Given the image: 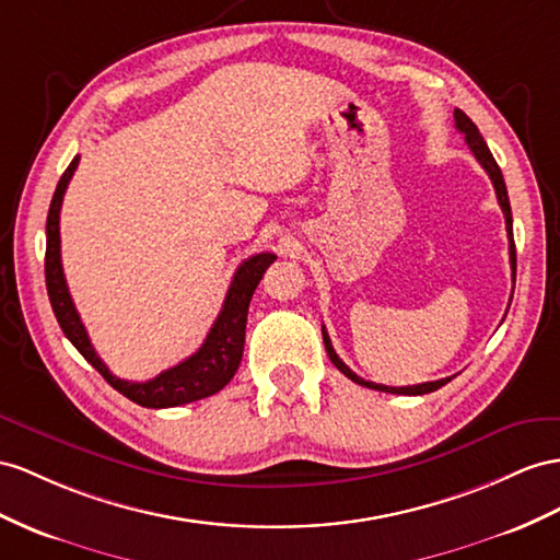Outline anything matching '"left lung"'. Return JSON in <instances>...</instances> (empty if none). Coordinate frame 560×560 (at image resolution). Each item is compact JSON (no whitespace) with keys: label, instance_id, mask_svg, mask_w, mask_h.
Instances as JSON below:
<instances>
[{"label":"left lung","instance_id":"1","mask_svg":"<svg viewBox=\"0 0 560 560\" xmlns=\"http://www.w3.org/2000/svg\"><path fill=\"white\" fill-rule=\"evenodd\" d=\"M454 122H456V130L462 132L466 137V143L468 149L472 151V155L478 158V163L485 167L487 175H490L492 184H494V191H497V200L501 210H504V218H506V234H509V255H511V269H513V283H515V243H513V218H511V203H509V194H506V184H504V177H501V170L494 161V155L490 153V149H487V143L482 139V135L478 132V127L472 125V120L466 116L464 110H454ZM322 336H324V346H326V352H328V360H331L336 364V369L340 371V374H346L350 381L364 385V388H371V390H381V393H393V395H425V393H433L438 388H442L444 383H450L452 378H440V381H430V383H419V385H405V388H390V385H381V383H371V381H364L354 374V371L340 360V357L336 354L334 346H331V338H328L326 328L322 326Z\"/></svg>","mask_w":560,"mask_h":560}]
</instances>
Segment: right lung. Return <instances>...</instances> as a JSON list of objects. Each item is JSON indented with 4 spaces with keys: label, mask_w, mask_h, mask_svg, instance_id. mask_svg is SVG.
Wrapping results in <instances>:
<instances>
[{
    "label": "right lung",
    "mask_w": 560,
    "mask_h": 560,
    "mask_svg": "<svg viewBox=\"0 0 560 560\" xmlns=\"http://www.w3.org/2000/svg\"><path fill=\"white\" fill-rule=\"evenodd\" d=\"M80 163V155L73 158V163L66 167L49 206L47 214V255H45V277H47V293L51 310L63 328L66 338L73 342L78 352L88 360L98 374H102L113 388L125 395L132 402L149 407V409H165V407H179L196 402V399L210 397L220 393L224 385L234 378L236 369L243 357V342H246V322H248V305L250 298L260 283L265 269L277 260L275 253H257L248 260H243L236 269V275L229 283V291L224 298L222 312L214 319L210 334L206 336L203 346H200L191 357L184 362L161 371L155 378L135 383L122 381L113 376L108 366L102 362V357L92 348L90 336L84 331V324L73 305V298L68 293V283L63 277L61 265V234H59V214L63 194L68 189V182Z\"/></svg>",
    "instance_id": "right-lung-1"
}]
</instances>
